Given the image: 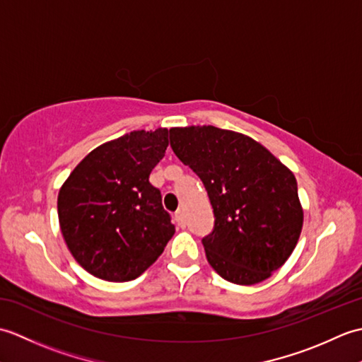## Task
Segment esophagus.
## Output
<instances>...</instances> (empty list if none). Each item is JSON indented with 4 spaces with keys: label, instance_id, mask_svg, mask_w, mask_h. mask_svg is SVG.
I'll return each mask as SVG.
<instances>
[{
    "label": "esophagus",
    "instance_id": "34e87169",
    "mask_svg": "<svg viewBox=\"0 0 362 362\" xmlns=\"http://www.w3.org/2000/svg\"><path fill=\"white\" fill-rule=\"evenodd\" d=\"M174 221L177 222L179 227H185V216H183V211H177L174 214Z\"/></svg>",
    "mask_w": 362,
    "mask_h": 362
}]
</instances>
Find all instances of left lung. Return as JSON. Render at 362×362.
Instances as JSON below:
<instances>
[{"mask_svg":"<svg viewBox=\"0 0 362 362\" xmlns=\"http://www.w3.org/2000/svg\"><path fill=\"white\" fill-rule=\"evenodd\" d=\"M171 148L202 180L214 213L202 240L222 279L264 281L296 249L303 209L294 173L253 138L214 126L173 127Z\"/></svg>","mask_w":362,"mask_h":362,"instance_id":"left-lung-1","label":"left lung"}]
</instances>
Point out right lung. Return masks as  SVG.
Returning a JSON list of instances; mask_svg holds the SVG:
<instances>
[{
  "label": "right lung",
  "mask_w": 362,
  "mask_h": 362,
  "mask_svg": "<svg viewBox=\"0 0 362 362\" xmlns=\"http://www.w3.org/2000/svg\"><path fill=\"white\" fill-rule=\"evenodd\" d=\"M168 129L134 130L91 151L59 189L68 250L91 275L130 281L157 261L175 233L149 175L165 157Z\"/></svg>",
  "instance_id": "add662e5"
}]
</instances>
